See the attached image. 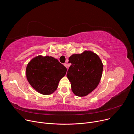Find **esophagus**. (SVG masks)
I'll use <instances>...</instances> for the list:
<instances>
[{"instance_id": "1", "label": "esophagus", "mask_w": 134, "mask_h": 134, "mask_svg": "<svg viewBox=\"0 0 134 134\" xmlns=\"http://www.w3.org/2000/svg\"><path fill=\"white\" fill-rule=\"evenodd\" d=\"M64 65L67 68V64L66 63H65V64H64Z\"/></svg>"}]
</instances>
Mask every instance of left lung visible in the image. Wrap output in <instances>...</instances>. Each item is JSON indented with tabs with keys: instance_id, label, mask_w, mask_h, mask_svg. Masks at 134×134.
I'll list each match as a JSON object with an SVG mask.
<instances>
[{
	"instance_id": "obj_1",
	"label": "left lung",
	"mask_w": 134,
	"mask_h": 134,
	"mask_svg": "<svg viewBox=\"0 0 134 134\" xmlns=\"http://www.w3.org/2000/svg\"><path fill=\"white\" fill-rule=\"evenodd\" d=\"M71 65L67 77L71 84L72 92L78 97H85L99 85L103 68L99 57L92 51H85L69 58Z\"/></svg>"
}]
</instances>
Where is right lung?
I'll return each mask as SVG.
<instances>
[{
    "instance_id": "right-lung-1",
    "label": "right lung",
    "mask_w": 134,
    "mask_h": 134,
    "mask_svg": "<svg viewBox=\"0 0 134 134\" xmlns=\"http://www.w3.org/2000/svg\"><path fill=\"white\" fill-rule=\"evenodd\" d=\"M66 71L67 68L53 57L38 55L27 64L26 75L33 88L42 94L49 95L57 90Z\"/></svg>"
}]
</instances>
